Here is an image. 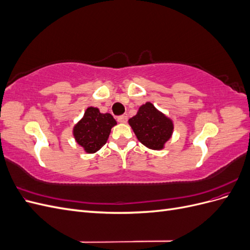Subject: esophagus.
<instances>
[{"label":"esophagus","instance_id":"obj_1","mask_svg":"<svg viewBox=\"0 0 250 250\" xmlns=\"http://www.w3.org/2000/svg\"><path fill=\"white\" fill-rule=\"evenodd\" d=\"M118 122L119 123H126L127 122V117L126 116H120V117H118Z\"/></svg>","mask_w":250,"mask_h":250}]
</instances>
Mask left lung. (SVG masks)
I'll return each mask as SVG.
<instances>
[{"label": "left lung", "mask_w": 250, "mask_h": 250, "mask_svg": "<svg viewBox=\"0 0 250 250\" xmlns=\"http://www.w3.org/2000/svg\"><path fill=\"white\" fill-rule=\"evenodd\" d=\"M131 126L138 140L153 150H162L173 133L174 125L172 120L150 102L143 104L137 115L129 119Z\"/></svg>", "instance_id": "1"}]
</instances>
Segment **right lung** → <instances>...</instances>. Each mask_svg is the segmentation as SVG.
I'll use <instances>...</instances> for the list:
<instances>
[{"instance_id": "right-lung-1", "label": "right lung", "mask_w": 250, "mask_h": 250, "mask_svg": "<svg viewBox=\"0 0 250 250\" xmlns=\"http://www.w3.org/2000/svg\"><path fill=\"white\" fill-rule=\"evenodd\" d=\"M117 125L110 113H101L97 107H87L84 116L74 126L73 134L86 153H95L107 142L111 128Z\"/></svg>"}]
</instances>
